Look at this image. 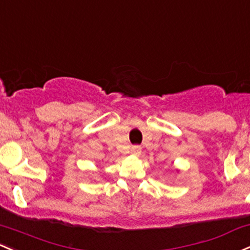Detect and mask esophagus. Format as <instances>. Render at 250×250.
Here are the masks:
<instances>
[{
    "label": "esophagus",
    "instance_id": "esophagus-1",
    "mask_svg": "<svg viewBox=\"0 0 250 250\" xmlns=\"http://www.w3.org/2000/svg\"><path fill=\"white\" fill-rule=\"evenodd\" d=\"M131 152H133V154H135V155H140L141 154V147H139V146H134L133 148H131Z\"/></svg>",
    "mask_w": 250,
    "mask_h": 250
}]
</instances>
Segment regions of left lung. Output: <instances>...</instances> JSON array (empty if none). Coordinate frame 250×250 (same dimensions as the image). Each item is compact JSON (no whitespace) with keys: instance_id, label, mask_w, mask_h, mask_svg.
I'll return each mask as SVG.
<instances>
[{"instance_id":"obj_1","label":"left lung","mask_w":250,"mask_h":250,"mask_svg":"<svg viewBox=\"0 0 250 250\" xmlns=\"http://www.w3.org/2000/svg\"><path fill=\"white\" fill-rule=\"evenodd\" d=\"M177 172H179V169H177Z\"/></svg>"}]
</instances>
